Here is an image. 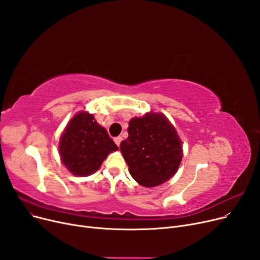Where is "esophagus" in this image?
<instances>
[{"mask_svg":"<svg viewBox=\"0 0 260 260\" xmlns=\"http://www.w3.org/2000/svg\"><path fill=\"white\" fill-rule=\"evenodd\" d=\"M114 140H115V143L119 146L120 143H121V141H122V137H120V136H119V137H116Z\"/></svg>","mask_w":260,"mask_h":260,"instance_id":"esophagus-1","label":"esophagus"}]
</instances>
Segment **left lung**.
I'll use <instances>...</instances> for the list:
<instances>
[{"instance_id":"8db88e82","label":"left lung","mask_w":260,"mask_h":260,"mask_svg":"<svg viewBox=\"0 0 260 260\" xmlns=\"http://www.w3.org/2000/svg\"><path fill=\"white\" fill-rule=\"evenodd\" d=\"M120 151L129 174L139 184L152 187L168 181L182 159V142L170 120L160 113L135 117Z\"/></svg>"}]
</instances>
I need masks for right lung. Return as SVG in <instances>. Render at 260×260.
Listing matches in <instances>:
<instances>
[{"label": "right lung", "instance_id": "1", "mask_svg": "<svg viewBox=\"0 0 260 260\" xmlns=\"http://www.w3.org/2000/svg\"><path fill=\"white\" fill-rule=\"evenodd\" d=\"M117 149L106 129L86 112L72 118L59 142L62 163L72 174L80 177L97 172L108 154Z\"/></svg>", "mask_w": 260, "mask_h": 260}]
</instances>
